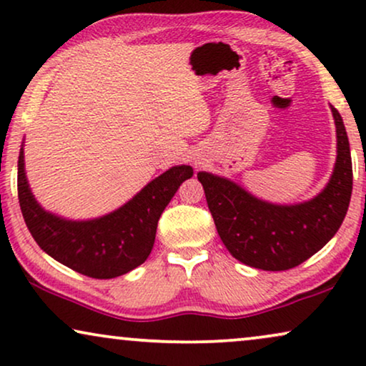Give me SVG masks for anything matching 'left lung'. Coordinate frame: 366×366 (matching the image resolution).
Returning a JSON list of instances; mask_svg holds the SVG:
<instances>
[{
  "label": "left lung",
  "mask_w": 366,
  "mask_h": 366,
  "mask_svg": "<svg viewBox=\"0 0 366 366\" xmlns=\"http://www.w3.org/2000/svg\"><path fill=\"white\" fill-rule=\"evenodd\" d=\"M337 124V163L318 197L298 204H273L212 173L199 172L204 197L218 234L238 262L264 272L298 267L320 252L342 227L353 188L350 143L343 119Z\"/></svg>",
  "instance_id": "8db88e82"
}]
</instances>
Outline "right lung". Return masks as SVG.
I'll list each match as a JSON object with an SVG mask.
<instances>
[{
    "instance_id": "right-lung-1",
    "label": "right lung",
    "mask_w": 366,
    "mask_h": 366,
    "mask_svg": "<svg viewBox=\"0 0 366 366\" xmlns=\"http://www.w3.org/2000/svg\"><path fill=\"white\" fill-rule=\"evenodd\" d=\"M193 168L173 167L148 183L133 199L102 218L71 222L39 207L18 158V198L24 223L43 252L89 278L122 277L144 263L152 253L158 219Z\"/></svg>"
}]
</instances>
